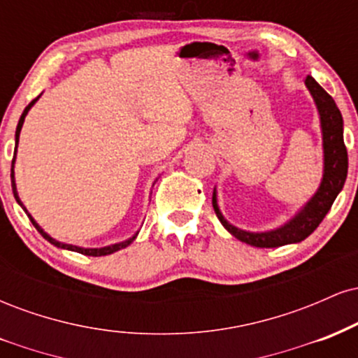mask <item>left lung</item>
I'll return each instance as SVG.
<instances>
[{"instance_id": "1", "label": "left lung", "mask_w": 358, "mask_h": 358, "mask_svg": "<svg viewBox=\"0 0 358 358\" xmlns=\"http://www.w3.org/2000/svg\"><path fill=\"white\" fill-rule=\"evenodd\" d=\"M308 90L313 96L320 114L323 136V178L320 188L308 200L305 207L299 210L289 222L281 227L268 232H248L229 224L222 215L219 203H217V192L213 190L212 205L220 224L232 234L236 239L254 248H279V245L294 244L305 241L311 232L322 224L328 210L334 205L336 195L342 192L348 171V155L343 143V119L340 109L336 108L334 97L316 82L313 77L308 76L305 80Z\"/></svg>"}]
</instances>
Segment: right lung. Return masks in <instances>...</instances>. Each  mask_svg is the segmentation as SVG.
<instances>
[{"label":"right lung","instance_id":"add662e5","mask_svg":"<svg viewBox=\"0 0 358 358\" xmlns=\"http://www.w3.org/2000/svg\"><path fill=\"white\" fill-rule=\"evenodd\" d=\"M40 97V96H38ZM38 97H35L34 101L30 102V104L27 106V108H24V110H23V114H22V117H20V121H18V126H16V133H15V153H13V162H11V188H13V195H15V199H16V202H18L20 205H22L23 207V203H22V200H20V196H18V192H16V183H15V171H13V166H15V159H16V148H18V139H20V131H22V126H23V122H24V117H27V114H28V110L31 109V106L35 104L36 101H38ZM23 210L27 212V208L23 207ZM27 215L30 217V220H31V224L35 225V229L36 231H38L40 234H42L43 236V239H47L48 242H50V244H53V245H57V248H60V249H67V250H73V252H79V254H84V256H94V257H97V256H108V254H113V252H116V250H119V249H124V248H127V245L131 244V242H133L134 239H136V236H138V232L134 234L133 237H129V239L127 241H124V242H119V244H113V245H108V248H99V249H85V248H79V245H72V244H64V242H59V241H55L53 239V237H50L48 236L47 232L43 231L42 227H40L38 224H36L35 222V219L34 217L30 215V213L27 212Z\"/></svg>","mask_w":358,"mask_h":358}]
</instances>
